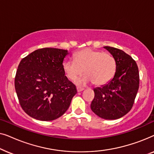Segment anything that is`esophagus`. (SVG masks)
I'll return each instance as SVG.
<instances>
[{
  "label": "esophagus",
  "mask_w": 154,
  "mask_h": 154,
  "mask_svg": "<svg viewBox=\"0 0 154 154\" xmlns=\"http://www.w3.org/2000/svg\"><path fill=\"white\" fill-rule=\"evenodd\" d=\"M76 90H77V92H81L83 91L84 90V88H80V87H77L76 88Z\"/></svg>",
  "instance_id": "obj_1"
}]
</instances>
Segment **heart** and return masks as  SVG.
<instances>
[{"label":"heart","mask_w":154,"mask_h":154,"mask_svg":"<svg viewBox=\"0 0 154 154\" xmlns=\"http://www.w3.org/2000/svg\"><path fill=\"white\" fill-rule=\"evenodd\" d=\"M73 59L64 61L63 71L72 81L85 72V75L75 81L79 86L94 82L97 85H104L112 79L116 71V61L109 52L87 48L73 54Z\"/></svg>","instance_id":"obj_1"}]
</instances>
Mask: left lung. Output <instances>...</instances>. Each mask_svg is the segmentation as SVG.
<instances>
[{"instance_id":"8db88e82","label":"left lung","mask_w":154,"mask_h":154,"mask_svg":"<svg viewBox=\"0 0 154 154\" xmlns=\"http://www.w3.org/2000/svg\"><path fill=\"white\" fill-rule=\"evenodd\" d=\"M116 61V71L109 83L94 89V97L90 105L99 117L115 120L129 112L134 104L140 84L137 63L123 50L104 46Z\"/></svg>"}]
</instances>
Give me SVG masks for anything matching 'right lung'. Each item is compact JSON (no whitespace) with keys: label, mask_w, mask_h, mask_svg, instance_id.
<instances>
[{"label":"right lung","mask_w":154,"mask_h":154,"mask_svg":"<svg viewBox=\"0 0 154 154\" xmlns=\"http://www.w3.org/2000/svg\"><path fill=\"white\" fill-rule=\"evenodd\" d=\"M66 50L45 48L23 58L18 66L14 87L23 110L29 116L53 121L64 114L77 93L63 71Z\"/></svg>","instance_id":"1"}]
</instances>
